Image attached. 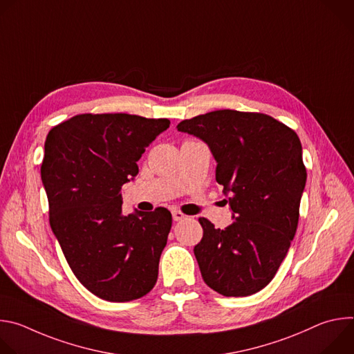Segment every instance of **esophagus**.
Here are the masks:
<instances>
[{
    "mask_svg": "<svg viewBox=\"0 0 354 354\" xmlns=\"http://www.w3.org/2000/svg\"><path fill=\"white\" fill-rule=\"evenodd\" d=\"M172 218H174V221H180V220L186 218V216H185L183 213L178 212V210H174V212H172Z\"/></svg>",
    "mask_w": 354,
    "mask_h": 354,
    "instance_id": "esophagus-1",
    "label": "esophagus"
}]
</instances>
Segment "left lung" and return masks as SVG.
Wrapping results in <instances>:
<instances>
[{"label":"left lung","instance_id":"1","mask_svg":"<svg viewBox=\"0 0 354 354\" xmlns=\"http://www.w3.org/2000/svg\"><path fill=\"white\" fill-rule=\"evenodd\" d=\"M176 129L209 145L232 212L224 230L198 220L203 238L193 252L201 277L225 297L255 294L274 277L297 231L307 182L299 138L268 115L230 109L183 120Z\"/></svg>","mask_w":354,"mask_h":354}]
</instances>
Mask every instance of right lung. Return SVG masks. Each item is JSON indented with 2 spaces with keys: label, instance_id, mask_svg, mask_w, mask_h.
Here are the masks:
<instances>
[{
  "label": "right lung",
  "instance_id": "right-lung-1",
  "mask_svg": "<svg viewBox=\"0 0 354 354\" xmlns=\"http://www.w3.org/2000/svg\"><path fill=\"white\" fill-rule=\"evenodd\" d=\"M168 119L127 113L78 115L47 134L40 169L50 227L81 284L126 302L153 290L172 225L171 213H122L124 183Z\"/></svg>",
  "mask_w": 354,
  "mask_h": 354
}]
</instances>
